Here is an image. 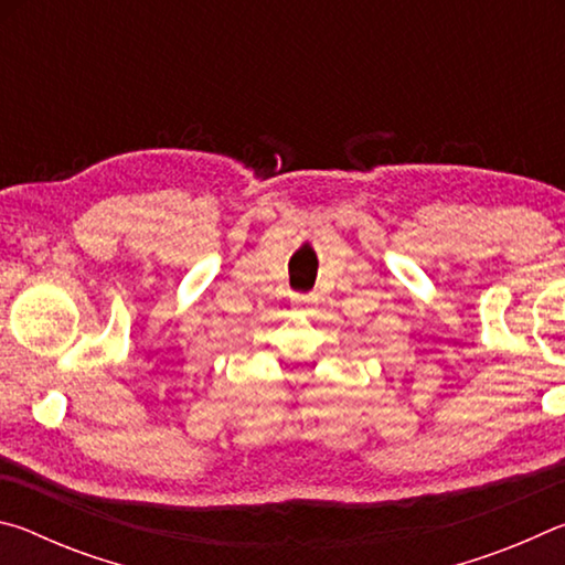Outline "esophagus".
<instances>
[{
	"mask_svg": "<svg viewBox=\"0 0 565 565\" xmlns=\"http://www.w3.org/2000/svg\"><path fill=\"white\" fill-rule=\"evenodd\" d=\"M309 303H313V296L309 294V296H299V299H296V309H306V306Z\"/></svg>",
	"mask_w": 565,
	"mask_h": 565,
	"instance_id": "esophagus-1",
	"label": "esophagus"
}]
</instances>
